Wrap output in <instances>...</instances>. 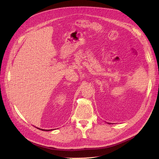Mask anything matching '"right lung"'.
<instances>
[{"mask_svg":"<svg viewBox=\"0 0 159 159\" xmlns=\"http://www.w3.org/2000/svg\"><path fill=\"white\" fill-rule=\"evenodd\" d=\"M38 129H39V128H38ZM41 130H44V131H51V130H52V129H41Z\"/></svg>","mask_w":159,"mask_h":159,"instance_id":"right-lung-1","label":"right lung"}]
</instances>
